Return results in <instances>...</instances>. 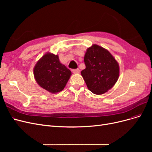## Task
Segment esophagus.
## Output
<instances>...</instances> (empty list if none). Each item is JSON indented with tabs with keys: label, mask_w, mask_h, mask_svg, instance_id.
Returning a JSON list of instances; mask_svg holds the SVG:
<instances>
[{
	"label": "esophagus",
	"mask_w": 152,
	"mask_h": 152,
	"mask_svg": "<svg viewBox=\"0 0 152 152\" xmlns=\"http://www.w3.org/2000/svg\"><path fill=\"white\" fill-rule=\"evenodd\" d=\"M72 72L73 73H79L80 71L79 68H77V69H73V70H72Z\"/></svg>",
	"instance_id": "obj_1"
}]
</instances>
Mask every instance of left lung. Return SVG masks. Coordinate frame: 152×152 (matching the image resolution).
I'll use <instances>...</instances> for the list:
<instances>
[{
    "instance_id": "left-lung-1",
    "label": "left lung",
    "mask_w": 152,
    "mask_h": 152,
    "mask_svg": "<svg viewBox=\"0 0 152 152\" xmlns=\"http://www.w3.org/2000/svg\"><path fill=\"white\" fill-rule=\"evenodd\" d=\"M86 68L81 75L87 88L94 94H103L115 84L119 77V65L107 49L97 44L87 49Z\"/></svg>"
}]
</instances>
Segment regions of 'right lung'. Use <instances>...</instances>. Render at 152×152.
<instances>
[{
	"label": "right lung",
	"mask_w": 152,
	"mask_h": 152,
	"mask_svg": "<svg viewBox=\"0 0 152 152\" xmlns=\"http://www.w3.org/2000/svg\"><path fill=\"white\" fill-rule=\"evenodd\" d=\"M34 75L40 87L55 94L65 88L72 72L60 63L58 55L47 53L37 62Z\"/></svg>",
	"instance_id": "right-lung-1"
}]
</instances>
